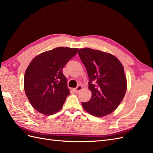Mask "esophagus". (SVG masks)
<instances>
[{"label":"esophagus","instance_id":"34e87169","mask_svg":"<svg viewBox=\"0 0 153 153\" xmlns=\"http://www.w3.org/2000/svg\"><path fill=\"white\" fill-rule=\"evenodd\" d=\"M82 89V86H78L76 88H74V91H75V92H76V93H78V92H79V91Z\"/></svg>","mask_w":153,"mask_h":153}]
</instances>
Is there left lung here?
<instances>
[{
	"instance_id": "8db88e82",
	"label": "left lung",
	"mask_w": 153,
	"mask_h": 153,
	"mask_svg": "<svg viewBox=\"0 0 153 153\" xmlns=\"http://www.w3.org/2000/svg\"><path fill=\"white\" fill-rule=\"evenodd\" d=\"M79 55L89 78L91 97L82 105L88 113L97 117L111 114L123 101L127 89L123 64L109 53L91 48H80Z\"/></svg>"
}]
</instances>
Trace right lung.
<instances>
[{"mask_svg": "<svg viewBox=\"0 0 153 153\" xmlns=\"http://www.w3.org/2000/svg\"><path fill=\"white\" fill-rule=\"evenodd\" d=\"M78 48L57 47L39 54L30 62L24 76V90L34 108L45 115L62 109L70 91L63 68Z\"/></svg>", "mask_w": 153, "mask_h": 153, "instance_id": "right-lung-1", "label": "right lung"}]
</instances>
